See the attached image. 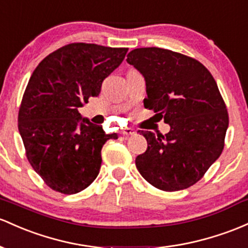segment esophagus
Here are the masks:
<instances>
[{
    "mask_svg": "<svg viewBox=\"0 0 248 248\" xmlns=\"http://www.w3.org/2000/svg\"><path fill=\"white\" fill-rule=\"evenodd\" d=\"M121 134L124 135V137H129V135L135 134V130L133 128H128V127H127V128L121 130Z\"/></svg>",
    "mask_w": 248,
    "mask_h": 248,
    "instance_id": "esophagus-1",
    "label": "esophagus"
}]
</instances>
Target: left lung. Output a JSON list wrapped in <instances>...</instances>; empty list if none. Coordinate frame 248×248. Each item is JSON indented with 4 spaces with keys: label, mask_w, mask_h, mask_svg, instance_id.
Returning <instances> with one entry per match:
<instances>
[{
    "label": "left lung",
    "mask_w": 248,
    "mask_h": 248,
    "mask_svg": "<svg viewBox=\"0 0 248 248\" xmlns=\"http://www.w3.org/2000/svg\"><path fill=\"white\" fill-rule=\"evenodd\" d=\"M127 62L145 78V108L170 127L165 135L141 130L148 146L135 159L138 170L161 190L188 188L225 146L228 113L216 80L199 61L168 49H134Z\"/></svg>",
    "instance_id": "8db88e82"
}]
</instances>
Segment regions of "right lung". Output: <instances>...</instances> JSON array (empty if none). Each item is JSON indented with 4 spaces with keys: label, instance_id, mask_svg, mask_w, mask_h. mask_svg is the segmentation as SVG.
Returning a JSON list of instances; mask_svg holds the SVG:
<instances>
[{
    "label": "right lung",
    "instance_id": "obj_1",
    "mask_svg": "<svg viewBox=\"0 0 248 248\" xmlns=\"http://www.w3.org/2000/svg\"><path fill=\"white\" fill-rule=\"evenodd\" d=\"M127 51L70 43L49 54L32 72L18 110V130L29 164L51 189L75 194L96 179L102 146L118 134H106L78 108L100 94L103 80Z\"/></svg>",
    "mask_w": 248,
    "mask_h": 248
}]
</instances>
